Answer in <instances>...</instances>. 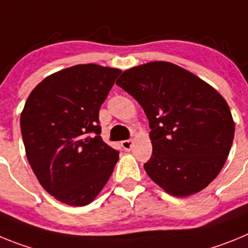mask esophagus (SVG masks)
<instances>
[{"label": "esophagus", "mask_w": 248, "mask_h": 248, "mask_svg": "<svg viewBox=\"0 0 248 248\" xmlns=\"http://www.w3.org/2000/svg\"><path fill=\"white\" fill-rule=\"evenodd\" d=\"M131 145H133V140H131V139L123 140V141H122V146L125 149V150H130Z\"/></svg>", "instance_id": "34e87169"}]
</instances>
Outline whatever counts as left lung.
<instances>
[{
  "label": "left lung",
  "instance_id": "left-lung-1",
  "mask_svg": "<svg viewBox=\"0 0 248 248\" xmlns=\"http://www.w3.org/2000/svg\"><path fill=\"white\" fill-rule=\"evenodd\" d=\"M117 84L137 99L150 126L146 174L172 196L201 191L221 171L235 135L226 100L184 68L150 62L123 72Z\"/></svg>",
  "mask_w": 248,
  "mask_h": 248
}]
</instances>
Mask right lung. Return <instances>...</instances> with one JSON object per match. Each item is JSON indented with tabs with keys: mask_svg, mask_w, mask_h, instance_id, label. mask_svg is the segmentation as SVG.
<instances>
[{
	"mask_svg": "<svg viewBox=\"0 0 248 248\" xmlns=\"http://www.w3.org/2000/svg\"><path fill=\"white\" fill-rule=\"evenodd\" d=\"M122 71L78 64L47 77L21 114L28 163L43 189L61 202L91 203L109 180L119 151L100 138V105Z\"/></svg>",
	"mask_w": 248,
	"mask_h": 248,
	"instance_id": "obj_1",
	"label": "right lung"
}]
</instances>
